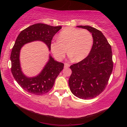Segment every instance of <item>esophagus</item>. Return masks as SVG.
<instances>
[{
    "label": "esophagus",
    "instance_id": "1",
    "mask_svg": "<svg viewBox=\"0 0 127 127\" xmlns=\"http://www.w3.org/2000/svg\"><path fill=\"white\" fill-rule=\"evenodd\" d=\"M70 66V64L67 63H64V68H68Z\"/></svg>",
    "mask_w": 127,
    "mask_h": 127
}]
</instances>
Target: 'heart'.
Here are the masks:
<instances>
[{
    "label": "heart",
    "instance_id": "1",
    "mask_svg": "<svg viewBox=\"0 0 127 127\" xmlns=\"http://www.w3.org/2000/svg\"><path fill=\"white\" fill-rule=\"evenodd\" d=\"M93 37L86 29L73 27L64 29L59 33L58 40L51 44L53 55L58 59L63 58L66 52L75 62L83 60L87 57L92 47Z\"/></svg>",
    "mask_w": 127,
    "mask_h": 127
}]
</instances>
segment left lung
I'll return each mask as SVG.
<instances>
[{"label":"left lung","instance_id":"obj_1","mask_svg":"<svg viewBox=\"0 0 127 127\" xmlns=\"http://www.w3.org/2000/svg\"><path fill=\"white\" fill-rule=\"evenodd\" d=\"M92 33L93 44L87 57L70 66L69 85L77 98L87 100L101 93L108 83L113 66L111 45L101 32L89 26H79Z\"/></svg>","mask_w":127,"mask_h":127}]
</instances>
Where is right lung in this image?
<instances>
[{"instance_id":"right-lung-1","label":"right lung","mask_w":127,"mask_h":127,"mask_svg":"<svg viewBox=\"0 0 127 127\" xmlns=\"http://www.w3.org/2000/svg\"><path fill=\"white\" fill-rule=\"evenodd\" d=\"M62 28L45 24L37 23L28 27L19 34L11 53V70L15 80L24 90L35 95H42L48 92L55 84L56 78L63 69L64 64L55 61L52 57L39 75L27 77L21 71L20 52L22 46L36 40L44 42L50 50L51 41L54 35Z\"/></svg>"}]
</instances>
